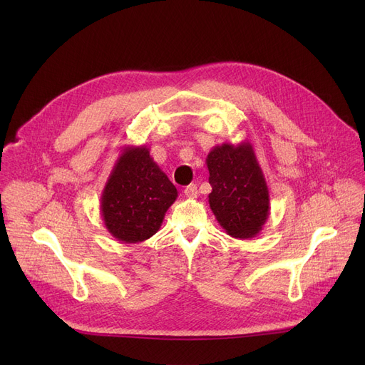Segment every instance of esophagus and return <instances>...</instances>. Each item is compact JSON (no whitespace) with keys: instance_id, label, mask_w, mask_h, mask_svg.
<instances>
[{"instance_id":"1","label":"esophagus","mask_w":365,"mask_h":365,"mask_svg":"<svg viewBox=\"0 0 365 365\" xmlns=\"http://www.w3.org/2000/svg\"><path fill=\"white\" fill-rule=\"evenodd\" d=\"M183 194H185L187 198H197V197H198V187H197V185H194V183L187 185V186L185 187V190H183Z\"/></svg>"}]
</instances>
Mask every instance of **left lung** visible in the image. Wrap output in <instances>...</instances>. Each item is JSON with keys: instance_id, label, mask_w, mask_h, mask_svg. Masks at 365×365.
Here are the masks:
<instances>
[{"instance_id": "8db88e82", "label": "left lung", "mask_w": 365, "mask_h": 365, "mask_svg": "<svg viewBox=\"0 0 365 365\" xmlns=\"http://www.w3.org/2000/svg\"><path fill=\"white\" fill-rule=\"evenodd\" d=\"M212 192L208 204L219 225L234 238H253L269 217V189L253 145L222 143L205 158Z\"/></svg>"}]
</instances>
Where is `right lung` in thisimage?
<instances>
[{"label":"right lung","mask_w":365,"mask_h":365,"mask_svg":"<svg viewBox=\"0 0 365 365\" xmlns=\"http://www.w3.org/2000/svg\"><path fill=\"white\" fill-rule=\"evenodd\" d=\"M178 189L152 160L146 146H124L101 197L108 232L125 244L142 242L158 232Z\"/></svg>","instance_id":"1"}]
</instances>
